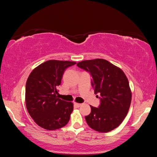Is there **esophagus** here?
<instances>
[{
	"label": "esophagus",
	"instance_id": "1",
	"mask_svg": "<svg viewBox=\"0 0 157 157\" xmlns=\"http://www.w3.org/2000/svg\"><path fill=\"white\" fill-rule=\"evenodd\" d=\"M74 105L77 107H79L81 106V104H80V103H75Z\"/></svg>",
	"mask_w": 157,
	"mask_h": 157
}]
</instances>
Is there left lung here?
Instances as JSON below:
<instances>
[{"instance_id": "8db88e82", "label": "left lung", "mask_w": 157, "mask_h": 157, "mask_svg": "<svg viewBox=\"0 0 157 157\" xmlns=\"http://www.w3.org/2000/svg\"><path fill=\"white\" fill-rule=\"evenodd\" d=\"M92 78L94 93L100 95L98 107L90 105L91 113L85 117L88 126L99 132L115 129L124 121L129 110L132 92L123 71L103 59L85 60L77 63Z\"/></svg>"}]
</instances>
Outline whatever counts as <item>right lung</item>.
Segmentation results:
<instances>
[{"label":"right lung","mask_w":157,"mask_h":157,"mask_svg":"<svg viewBox=\"0 0 157 157\" xmlns=\"http://www.w3.org/2000/svg\"><path fill=\"white\" fill-rule=\"evenodd\" d=\"M77 63L48 60L32 71L25 86L28 113L39 126L58 130L67 124L73 104L58 98V87L65 70Z\"/></svg>","instance_id":"right-lung-1"}]
</instances>
